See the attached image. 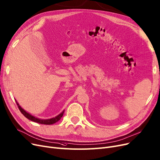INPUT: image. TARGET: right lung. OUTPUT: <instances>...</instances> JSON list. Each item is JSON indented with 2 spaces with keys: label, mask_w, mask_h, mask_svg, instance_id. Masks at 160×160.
<instances>
[{
  "label": "right lung",
  "mask_w": 160,
  "mask_h": 160,
  "mask_svg": "<svg viewBox=\"0 0 160 160\" xmlns=\"http://www.w3.org/2000/svg\"><path fill=\"white\" fill-rule=\"evenodd\" d=\"M17 106L18 107V109L20 111V112L22 113V114L27 118H28V120H31V121H33L34 122H37V123H41V124H46V125H51V124H53V123H55L56 122H57L58 121H59L60 120V118L62 117L63 114H64V111L60 113V114L56 116L55 118H51V119H48V120H42V119H38V118H35L34 116L30 115V114H28V112H26L24 110H23L22 108L20 107L19 106V104H18V103L17 102Z\"/></svg>",
  "instance_id": "right-lung-1"
}]
</instances>
